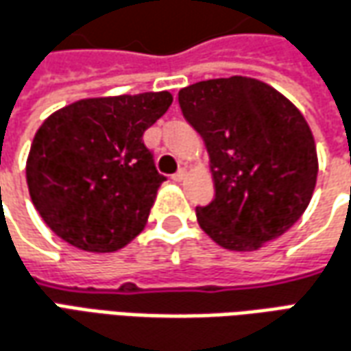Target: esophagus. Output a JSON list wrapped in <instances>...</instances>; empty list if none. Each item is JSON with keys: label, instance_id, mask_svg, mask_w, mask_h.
<instances>
[{"label": "esophagus", "instance_id": "1", "mask_svg": "<svg viewBox=\"0 0 351 351\" xmlns=\"http://www.w3.org/2000/svg\"><path fill=\"white\" fill-rule=\"evenodd\" d=\"M186 175H188V173H186V169H180L178 173L173 175V180H175V182H182L184 178H186Z\"/></svg>", "mask_w": 351, "mask_h": 351}]
</instances>
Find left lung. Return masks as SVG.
<instances>
[{"mask_svg":"<svg viewBox=\"0 0 351 351\" xmlns=\"http://www.w3.org/2000/svg\"><path fill=\"white\" fill-rule=\"evenodd\" d=\"M178 102L209 154L215 199L195 217L230 251H256L302 217L317 180V152L300 110L243 75L184 87Z\"/></svg>","mask_w":351,"mask_h":351,"instance_id":"left-lung-1","label":"left lung"}]
</instances>
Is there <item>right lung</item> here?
<instances>
[{
	"instance_id": "add662e5",
	"label": "right lung",
	"mask_w": 351,
	"mask_h": 351,
	"mask_svg": "<svg viewBox=\"0 0 351 351\" xmlns=\"http://www.w3.org/2000/svg\"><path fill=\"white\" fill-rule=\"evenodd\" d=\"M173 104L169 90L97 97L41 123L26 161L34 207L66 243L114 252L141 234L165 176L142 134Z\"/></svg>"
}]
</instances>
